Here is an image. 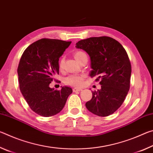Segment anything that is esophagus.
I'll return each instance as SVG.
<instances>
[{
    "instance_id": "34e87169",
    "label": "esophagus",
    "mask_w": 153,
    "mask_h": 153,
    "mask_svg": "<svg viewBox=\"0 0 153 153\" xmlns=\"http://www.w3.org/2000/svg\"><path fill=\"white\" fill-rule=\"evenodd\" d=\"M82 89H81V88H74L73 89V91L74 92H79V91H81Z\"/></svg>"
}]
</instances>
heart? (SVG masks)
<instances>
[{"label": "heart", "instance_id": "b5f03b06", "mask_svg": "<svg viewBox=\"0 0 153 153\" xmlns=\"http://www.w3.org/2000/svg\"><path fill=\"white\" fill-rule=\"evenodd\" d=\"M84 55H86V54H85L84 52L80 51H77L74 53V57L76 59L77 61H78L79 59L82 58V56ZM63 63H64L63 59H60V61L59 62V68L60 69L63 68ZM84 79V75H71V76H69L67 77H66L65 79V82L67 84L70 85V86H80L83 84Z\"/></svg>", "mask_w": 153, "mask_h": 153}]
</instances>
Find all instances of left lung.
<instances>
[{"mask_svg": "<svg viewBox=\"0 0 153 153\" xmlns=\"http://www.w3.org/2000/svg\"><path fill=\"white\" fill-rule=\"evenodd\" d=\"M76 47L86 51L90 59V77H97L101 88L92 92L86 103L90 112L100 117L113 114L122 105L130 84L131 68L123 46L108 36L92 37L76 43Z\"/></svg>", "mask_w": 153, "mask_h": 153, "instance_id": "left-lung-1", "label": "left lung"}]
</instances>
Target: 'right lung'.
Instances as JSON below:
<instances>
[{
	"instance_id": "add662e5",
	"label": "right lung",
	"mask_w": 153,
	"mask_h": 153,
	"mask_svg": "<svg viewBox=\"0 0 153 153\" xmlns=\"http://www.w3.org/2000/svg\"><path fill=\"white\" fill-rule=\"evenodd\" d=\"M71 42L43 38L25 49L17 68L19 88L33 111L43 117L59 113L72 93L70 87L61 90L49 85L59 74V60Z\"/></svg>"
}]
</instances>
